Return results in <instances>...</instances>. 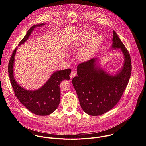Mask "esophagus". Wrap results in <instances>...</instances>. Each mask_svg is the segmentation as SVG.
Here are the masks:
<instances>
[{"mask_svg":"<svg viewBox=\"0 0 146 146\" xmlns=\"http://www.w3.org/2000/svg\"><path fill=\"white\" fill-rule=\"evenodd\" d=\"M76 72L74 71H72L70 74V79L73 78L76 76Z\"/></svg>","mask_w":146,"mask_h":146,"instance_id":"esophagus-1","label":"esophagus"}]
</instances>
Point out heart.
Instances as JSON below:
<instances>
[{
	"instance_id": "b5f03b06",
	"label": "heart",
	"mask_w": 146,
	"mask_h": 146,
	"mask_svg": "<svg viewBox=\"0 0 146 146\" xmlns=\"http://www.w3.org/2000/svg\"><path fill=\"white\" fill-rule=\"evenodd\" d=\"M87 42L80 53V59L83 61H88L100 49L104 43L103 37L93 31H86L80 32L76 38V43L83 46Z\"/></svg>"
}]
</instances>
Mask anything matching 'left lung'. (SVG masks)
<instances>
[{"label": "left lung", "mask_w": 146, "mask_h": 146, "mask_svg": "<svg viewBox=\"0 0 146 146\" xmlns=\"http://www.w3.org/2000/svg\"><path fill=\"white\" fill-rule=\"evenodd\" d=\"M112 49H120L124 63L118 70L109 73L102 68L100 59L96 58L77 67L78 76L72 79L83 111L90 115L97 116L107 112L120 100L131 74L129 53L113 31Z\"/></svg>", "instance_id": "8db88e82"}]
</instances>
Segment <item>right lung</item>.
Returning <instances> with one entry per match:
<instances>
[{
	"label": "right lung",
	"instance_id": "obj_1",
	"mask_svg": "<svg viewBox=\"0 0 146 146\" xmlns=\"http://www.w3.org/2000/svg\"><path fill=\"white\" fill-rule=\"evenodd\" d=\"M44 25L45 23L35 24L30 28L18 46L28 39L34 28ZM17 49L18 48H16L13 51L8 65L9 76L15 96L31 112L38 115L50 114L56 110L60 103V83L64 80H69L71 69H66L54 72L45 84L38 90H26L17 82L14 76V64Z\"/></svg>",
	"mask_w": 146,
	"mask_h": 146
}]
</instances>
